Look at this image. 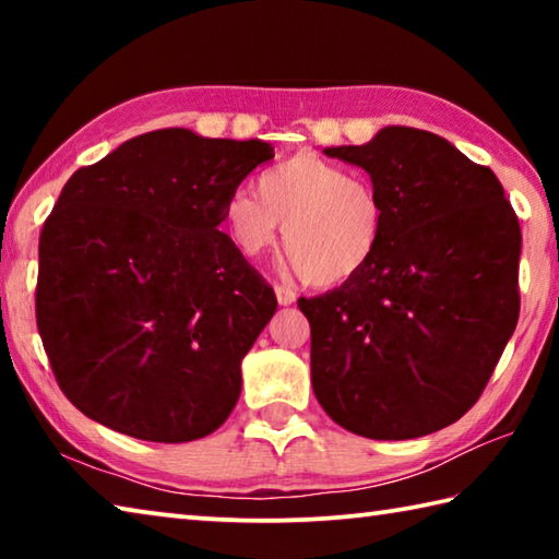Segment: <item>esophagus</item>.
Listing matches in <instances>:
<instances>
[{"instance_id":"1","label":"esophagus","mask_w":559,"mask_h":559,"mask_svg":"<svg viewBox=\"0 0 559 559\" xmlns=\"http://www.w3.org/2000/svg\"><path fill=\"white\" fill-rule=\"evenodd\" d=\"M276 300L281 306H293V302H296V293L286 286H276Z\"/></svg>"}]
</instances>
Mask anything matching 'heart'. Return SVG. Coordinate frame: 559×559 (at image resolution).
I'll return each instance as SVG.
<instances>
[{"label": "heart", "mask_w": 559, "mask_h": 559, "mask_svg": "<svg viewBox=\"0 0 559 559\" xmlns=\"http://www.w3.org/2000/svg\"><path fill=\"white\" fill-rule=\"evenodd\" d=\"M384 219L372 185L316 153L263 169L257 194L239 189L224 202V226L243 257H259L283 231L293 269L318 288L345 286L370 266L384 239Z\"/></svg>", "instance_id": "heart-1"}]
</instances>
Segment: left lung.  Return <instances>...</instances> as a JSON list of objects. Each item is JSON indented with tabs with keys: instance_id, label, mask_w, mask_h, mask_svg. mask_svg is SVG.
<instances>
[{
	"instance_id": "8db88e82",
	"label": "left lung",
	"mask_w": 559,
	"mask_h": 559,
	"mask_svg": "<svg viewBox=\"0 0 559 559\" xmlns=\"http://www.w3.org/2000/svg\"><path fill=\"white\" fill-rule=\"evenodd\" d=\"M323 153L370 175L386 219L355 281L298 300L313 392L359 437H427L478 402L515 333L518 216L488 167L427 130L386 126Z\"/></svg>"
}]
</instances>
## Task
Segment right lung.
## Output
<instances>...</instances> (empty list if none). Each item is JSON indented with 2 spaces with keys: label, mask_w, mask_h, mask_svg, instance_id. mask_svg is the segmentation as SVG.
Segmentation results:
<instances>
[{
  "label": "right lung",
  "mask_w": 559,
  "mask_h": 559,
  "mask_svg": "<svg viewBox=\"0 0 559 559\" xmlns=\"http://www.w3.org/2000/svg\"><path fill=\"white\" fill-rule=\"evenodd\" d=\"M271 157L263 140L165 128L66 182L39 239L36 325L75 409L159 443L226 421L278 302L216 226Z\"/></svg>",
  "instance_id": "obj_1"
}]
</instances>
